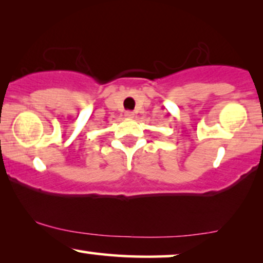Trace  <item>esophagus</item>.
Masks as SVG:
<instances>
[{
  "mask_svg": "<svg viewBox=\"0 0 263 263\" xmlns=\"http://www.w3.org/2000/svg\"><path fill=\"white\" fill-rule=\"evenodd\" d=\"M125 117H126V118H128V119H132V118L135 117L134 111H126V113H125Z\"/></svg>",
  "mask_w": 263,
  "mask_h": 263,
  "instance_id": "esophagus-1",
  "label": "esophagus"
}]
</instances>
